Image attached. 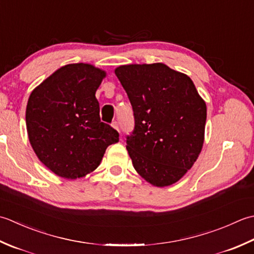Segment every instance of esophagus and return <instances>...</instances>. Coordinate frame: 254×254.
<instances>
[{
  "label": "esophagus",
  "instance_id": "obj_1",
  "mask_svg": "<svg viewBox=\"0 0 254 254\" xmlns=\"http://www.w3.org/2000/svg\"><path fill=\"white\" fill-rule=\"evenodd\" d=\"M112 127H113L114 129H116L117 131H120V125H118L117 122H114V123L112 124Z\"/></svg>",
  "mask_w": 254,
  "mask_h": 254
}]
</instances>
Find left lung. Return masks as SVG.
Listing matches in <instances>:
<instances>
[{"mask_svg": "<svg viewBox=\"0 0 254 254\" xmlns=\"http://www.w3.org/2000/svg\"><path fill=\"white\" fill-rule=\"evenodd\" d=\"M115 74L133 111L126 148L134 170L157 188L177 183L203 148L205 101L189 75L161 62L120 65Z\"/></svg>", "mask_w": 254, "mask_h": 254, "instance_id": "left-lung-1", "label": "left lung"}]
</instances>
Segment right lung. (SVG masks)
Wrapping results in <instances>:
<instances>
[{
  "label": "right lung",
  "instance_id": "1",
  "mask_svg": "<svg viewBox=\"0 0 254 254\" xmlns=\"http://www.w3.org/2000/svg\"><path fill=\"white\" fill-rule=\"evenodd\" d=\"M106 72L90 64L61 66L36 86L26 128L36 156L58 177L75 180L100 165L120 134L101 122L95 93Z\"/></svg>",
  "mask_w": 254,
  "mask_h": 254
}]
</instances>
